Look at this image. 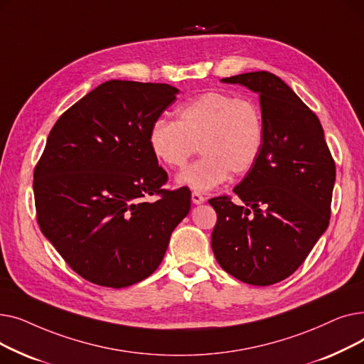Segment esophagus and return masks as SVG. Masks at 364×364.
Segmentation results:
<instances>
[{
  "label": "esophagus",
  "instance_id": "34e87169",
  "mask_svg": "<svg viewBox=\"0 0 364 364\" xmlns=\"http://www.w3.org/2000/svg\"><path fill=\"white\" fill-rule=\"evenodd\" d=\"M206 199L200 195V193H198V192H193L192 193V202L195 203V205H200V203H203Z\"/></svg>",
  "mask_w": 364,
  "mask_h": 364
}]
</instances>
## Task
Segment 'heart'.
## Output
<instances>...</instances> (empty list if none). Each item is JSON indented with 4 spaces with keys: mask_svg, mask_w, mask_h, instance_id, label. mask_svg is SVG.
Wrapping results in <instances>:
<instances>
[{
    "mask_svg": "<svg viewBox=\"0 0 364 364\" xmlns=\"http://www.w3.org/2000/svg\"><path fill=\"white\" fill-rule=\"evenodd\" d=\"M147 143L155 159L169 169H183L199 146L203 156L177 183L208 192L230 172L242 176L254 168L264 146L262 112L251 99L208 91L181 105L176 121H153Z\"/></svg>",
    "mask_w": 364,
    "mask_h": 364,
    "instance_id": "1",
    "label": "heart"
}]
</instances>
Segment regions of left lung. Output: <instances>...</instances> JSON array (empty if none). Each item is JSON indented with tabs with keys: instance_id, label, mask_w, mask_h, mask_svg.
<instances>
[{
	"instance_id": "1",
	"label": "left lung",
	"mask_w": 364,
	"mask_h": 364,
	"mask_svg": "<svg viewBox=\"0 0 364 364\" xmlns=\"http://www.w3.org/2000/svg\"><path fill=\"white\" fill-rule=\"evenodd\" d=\"M259 94L264 146L228 196L209 199L217 213L211 245L221 269L243 283L269 286L289 277L326 232L335 161L316 113L274 73L221 80Z\"/></svg>"
}]
</instances>
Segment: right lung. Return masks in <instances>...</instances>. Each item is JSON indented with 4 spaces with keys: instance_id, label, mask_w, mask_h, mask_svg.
<instances>
[{
    "instance_id": "add662e5",
    "label": "right lung",
    "mask_w": 364,
    "mask_h": 364,
    "mask_svg": "<svg viewBox=\"0 0 364 364\" xmlns=\"http://www.w3.org/2000/svg\"><path fill=\"white\" fill-rule=\"evenodd\" d=\"M177 94L168 84L112 80L69 107L48 134L33 172L36 220L91 283L119 289L149 277L190 211L188 187L162 188L168 176L147 143L151 122Z\"/></svg>"
}]
</instances>
